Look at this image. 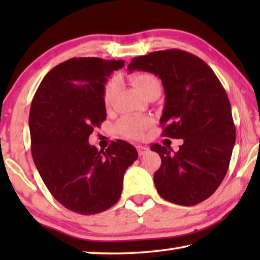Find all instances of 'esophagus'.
Segmentation results:
<instances>
[{
  "label": "esophagus",
  "mask_w": 260,
  "mask_h": 260,
  "mask_svg": "<svg viewBox=\"0 0 260 260\" xmlns=\"http://www.w3.org/2000/svg\"><path fill=\"white\" fill-rule=\"evenodd\" d=\"M136 149H138V152L140 156L146 155V153L149 151V148L146 146H136Z\"/></svg>",
  "instance_id": "esophagus-1"
}]
</instances>
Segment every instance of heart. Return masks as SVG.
<instances>
[{"label":"heart","instance_id":"b5f03b06","mask_svg":"<svg viewBox=\"0 0 260 260\" xmlns=\"http://www.w3.org/2000/svg\"><path fill=\"white\" fill-rule=\"evenodd\" d=\"M131 80L133 82L134 87L142 95L151 89H160V82L155 74L152 73L136 72L132 74ZM119 78L118 77L111 78L105 83L102 94V100L105 108L111 107L114 96H116L118 88H119ZM149 124H150V120L147 119V118L126 116L121 118L120 121L118 122L117 129L122 136H126V138L140 139L143 136L144 131H146Z\"/></svg>","mask_w":260,"mask_h":260}]
</instances>
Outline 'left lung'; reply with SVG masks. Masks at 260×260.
Instances as JSON below:
<instances>
[{"instance_id": "obj_1", "label": "left lung", "mask_w": 260, "mask_h": 260, "mask_svg": "<svg viewBox=\"0 0 260 260\" xmlns=\"http://www.w3.org/2000/svg\"><path fill=\"white\" fill-rule=\"evenodd\" d=\"M128 71L159 77L165 91L162 135L183 140L178 151L151 146L161 158L153 174L158 193L183 206L209 199L225 178L236 138L230 100L219 79L204 60L180 49L135 57Z\"/></svg>"}]
</instances>
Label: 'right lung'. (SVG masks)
I'll return each mask as SVG.
<instances>
[{
	"label": "right lung",
	"mask_w": 260,
	"mask_h": 260,
	"mask_svg": "<svg viewBox=\"0 0 260 260\" xmlns=\"http://www.w3.org/2000/svg\"><path fill=\"white\" fill-rule=\"evenodd\" d=\"M124 60L71 58L43 78L29 111L30 151L46 187L76 213L95 214L120 199L126 170L138 151L118 140L98 150L88 142L107 118L103 88Z\"/></svg>",
	"instance_id": "1"
}]
</instances>
